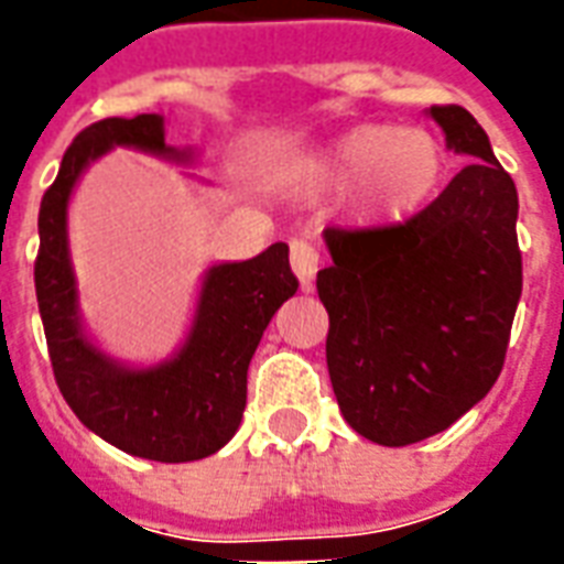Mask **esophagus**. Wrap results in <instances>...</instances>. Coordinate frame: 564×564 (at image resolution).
Instances as JSON below:
<instances>
[{
  "mask_svg": "<svg viewBox=\"0 0 564 564\" xmlns=\"http://www.w3.org/2000/svg\"><path fill=\"white\" fill-rule=\"evenodd\" d=\"M290 265H293L295 278L302 283V290H311L314 286V278H317L319 253L307 241H293L290 245Z\"/></svg>",
  "mask_w": 564,
  "mask_h": 564,
  "instance_id": "1",
  "label": "esophagus"
}]
</instances>
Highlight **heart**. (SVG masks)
Returning <instances> with one entry per match:
<instances>
[{
    "instance_id": "obj_1",
    "label": "heart",
    "mask_w": 564,
    "mask_h": 564,
    "mask_svg": "<svg viewBox=\"0 0 564 564\" xmlns=\"http://www.w3.org/2000/svg\"><path fill=\"white\" fill-rule=\"evenodd\" d=\"M444 177V148L425 129L362 123L329 141L302 165V181L317 196L354 189V217L383 226L411 217Z\"/></svg>"
}]
</instances>
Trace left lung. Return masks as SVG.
I'll return each instance as SVG.
<instances>
[{
  "label": "left lung",
  "instance_id": "left-lung-1",
  "mask_svg": "<svg viewBox=\"0 0 564 564\" xmlns=\"http://www.w3.org/2000/svg\"><path fill=\"white\" fill-rule=\"evenodd\" d=\"M471 160L441 196L387 229H326L317 271L326 362L354 432L383 447L432 437L492 390L522 293L517 186L459 105L429 108Z\"/></svg>",
  "mask_w": 564,
  "mask_h": 564
}]
</instances>
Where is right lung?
Here are the masks:
<instances>
[{
    "mask_svg": "<svg viewBox=\"0 0 564 564\" xmlns=\"http://www.w3.org/2000/svg\"><path fill=\"white\" fill-rule=\"evenodd\" d=\"M115 148L193 165V148L165 141V117H108L80 132L63 156L39 210L35 295L56 387L80 423L129 456L196 462L226 447L241 425L247 368L259 338L295 295L290 247L278 241L259 257L214 262L202 274L184 341L160 362H123L93 338L80 314V290L68 247V205L84 172ZM193 177V174H189Z\"/></svg>",
    "mask_w": 564,
    "mask_h": 564,
    "instance_id": "1",
    "label": "right lung"
}]
</instances>
